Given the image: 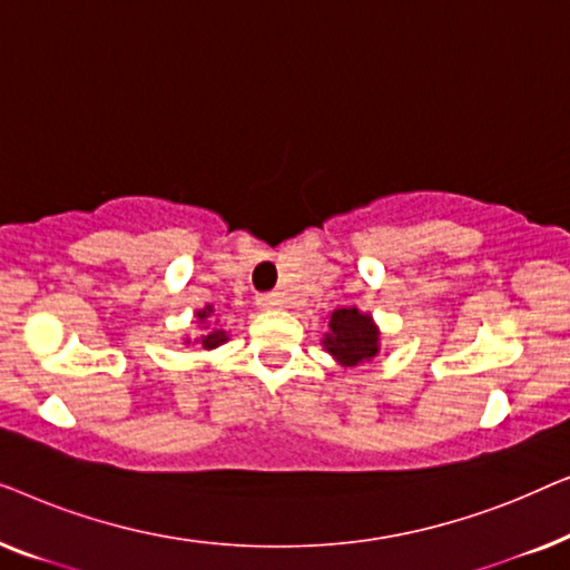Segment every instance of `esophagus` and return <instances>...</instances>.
Wrapping results in <instances>:
<instances>
[{"label":"esophagus","instance_id":"1","mask_svg":"<svg viewBox=\"0 0 570 570\" xmlns=\"http://www.w3.org/2000/svg\"><path fill=\"white\" fill-rule=\"evenodd\" d=\"M259 306L262 308H283L285 306V298L279 293H267V295H259Z\"/></svg>","mask_w":570,"mask_h":570}]
</instances>
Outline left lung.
I'll return each mask as SVG.
<instances>
[{
    "label": "left lung",
    "mask_w": 570,
    "mask_h": 570,
    "mask_svg": "<svg viewBox=\"0 0 570 570\" xmlns=\"http://www.w3.org/2000/svg\"><path fill=\"white\" fill-rule=\"evenodd\" d=\"M322 345L340 365L353 368L379 355V330L371 314H361L357 308H337L332 311L330 332L324 334Z\"/></svg>",
    "instance_id": "left-lung-1"
}]
</instances>
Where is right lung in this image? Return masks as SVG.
<instances>
[{
  "instance_id": "obj_1",
  "label": "right lung",
  "mask_w": 570,
  "mask_h": 570,
  "mask_svg": "<svg viewBox=\"0 0 570 570\" xmlns=\"http://www.w3.org/2000/svg\"><path fill=\"white\" fill-rule=\"evenodd\" d=\"M213 314H215V308L213 306H205L202 311H197V318H199L202 324H205ZM199 340H202V347H205V350H215V347H220L223 342H228V332L217 330V326H215V330H207V334H202Z\"/></svg>"
}]
</instances>
